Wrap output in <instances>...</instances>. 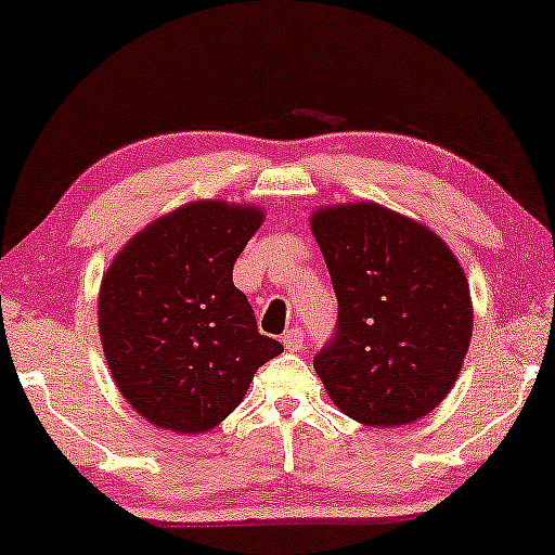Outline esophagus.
I'll use <instances>...</instances> for the list:
<instances>
[{"label": "esophagus", "instance_id": "1", "mask_svg": "<svg viewBox=\"0 0 555 555\" xmlns=\"http://www.w3.org/2000/svg\"><path fill=\"white\" fill-rule=\"evenodd\" d=\"M302 343H305V330L302 327H293L283 335V345H285L287 352H297V349H302Z\"/></svg>", "mask_w": 555, "mask_h": 555}]
</instances>
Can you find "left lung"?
Returning a JSON list of instances; mask_svg holds the SVG:
<instances>
[{"label": "left lung", "instance_id": "8db88e82", "mask_svg": "<svg viewBox=\"0 0 555 555\" xmlns=\"http://www.w3.org/2000/svg\"><path fill=\"white\" fill-rule=\"evenodd\" d=\"M337 297V325L314 354L327 395L366 426L422 420L449 395L472 343L464 270L441 237L377 203L310 220Z\"/></svg>", "mask_w": 555, "mask_h": 555}]
</instances>
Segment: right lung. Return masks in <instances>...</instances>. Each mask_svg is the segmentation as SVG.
I'll return each mask as SVG.
<instances>
[{
  "label": "right lung",
  "instance_id": "obj_1",
  "mask_svg": "<svg viewBox=\"0 0 555 555\" xmlns=\"http://www.w3.org/2000/svg\"><path fill=\"white\" fill-rule=\"evenodd\" d=\"M262 223L253 206L198 201L131 237L101 280L99 332L135 412L178 434L208 431L283 352L258 332L233 266Z\"/></svg>",
  "mask_w": 555,
  "mask_h": 555
}]
</instances>
